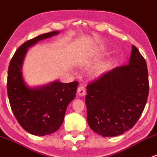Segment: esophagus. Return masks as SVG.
<instances>
[{"instance_id":"esophagus-1","label":"esophagus","mask_w":157,"mask_h":157,"mask_svg":"<svg viewBox=\"0 0 157 157\" xmlns=\"http://www.w3.org/2000/svg\"><path fill=\"white\" fill-rule=\"evenodd\" d=\"M77 94L80 96H85L86 94V89L83 86H80L77 89Z\"/></svg>"}]
</instances>
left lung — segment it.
<instances>
[{"label":"left lung","instance_id":"8db88e82","mask_svg":"<svg viewBox=\"0 0 157 157\" xmlns=\"http://www.w3.org/2000/svg\"><path fill=\"white\" fill-rule=\"evenodd\" d=\"M87 122L102 137H115L131 129L141 115L149 94L147 63L132 45L128 64L116 67L89 83Z\"/></svg>","mask_w":157,"mask_h":157}]
</instances>
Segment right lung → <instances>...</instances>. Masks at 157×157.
Masks as SVG:
<instances>
[{"mask_svg": "<svg viewBox=\"0 0 157 157\" xmlns=\"http://www.w3.org/2000/svg\"><path fill=\"white\" fill-rule=\"evenodd\" d=\"M59 33L51 32L26 41L17 48L9 64L7 94L11 109L21 127L36 136L48 135L59 129L78 86L77 81L64 83L55 80L31 87L23 80L22 68L28 48Z\"/></svg>", "mask_w": 157, "mask_h": 157, "instance_id": "add662e5", "label": "right lung"}]
</instances>
